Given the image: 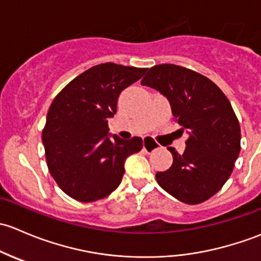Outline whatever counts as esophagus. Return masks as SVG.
Wrapping results in <instances>:
<instances>
[{"instance_id": "34e87169", "label": "esophagus", "mask_w": 261, "mask_h": 261, "mask_svg": "<svg viewBox=\"0 0 261 261\" xmlns=\"http://www.w3.org/2000/svg\"><path fill=\"white\" fill-rule=\"evenodd\" d=\"M158 144L155 143L154 141H153L150 137H146V138L143 139V149L146 150V152H152V150H154L155 148H157Z\"/></svg>"}]
</instances>
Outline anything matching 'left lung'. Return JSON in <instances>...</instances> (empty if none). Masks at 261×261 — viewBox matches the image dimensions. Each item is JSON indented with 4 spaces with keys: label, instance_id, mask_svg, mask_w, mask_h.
<instances>
[{
    "label": "left lung",
    "instance_id": "obj_1",
    "mask_svg": "<svg viewBox=\"0 0 261 261\" xmlns=\"http://www.w3.org/2000/svg\"><path fill=\"white\" fill-rule=\"evenodd\" d=\"M141 84L167 96L174 120L189 133L182 154L167 148L173 162L155 173L158 185L189 205L208 200L229 179L241 148L240 124L229 99L205 75L174 64L150 68Z\"/></svg>",
    "mask_w": 261,
    "mask_h": 261
}]
</instances>
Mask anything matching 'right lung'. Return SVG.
Masks as SVG:
<instances>
[{
    "label": "right lung",
    "instance_id": "add662e5",
    "mask_svg": "<svg viewBox=\"0 0 261 261\" xmlns=\"http://www.w3.org/2000/svg\"><path fill=\"white\" fill-rule=\"evenodd\" d=\"M146 68L99 64L72 79L51 103L42 129L46 165L68 196L80 202L107 197L119 186L127 157L139 152L141 137L108 134L120 93Z\"/></svg>",
    "mask_w": 261,
    "mask_h": 261
}]
</instances>
